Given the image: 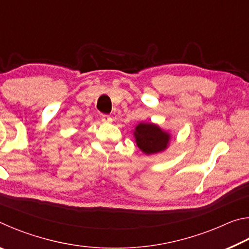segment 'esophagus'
<instances>
[{"label":"esophagus","instance_id":"obj_1","mask_svg":"<svg viewBox=\"0 0 249 249\" xmlns=\"http://www.w3.org/2000/svg\"><path fill=\"white\" fill-rule=\"evenodd\" d=\"M101 119H102L103 122H107V123H109V122L113 121V119L109 115H102V117H101Z\"/></svg>","mask_w":249,"mask_h":249}]
</instances>
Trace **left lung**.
<instances>
[{
	"mask_svg": "<svg viewBox=\"0 0 249 249\" xmlns=\"http://www.w3.org/2000/svg\"><path fill=\"white\" fill-rule=\"evenodd\" d=\"M134 135L137 146L147 155L156 154L166 149L168 142L170 140L169 134L163 132L155 124H138Z\"/></svg>",
	"mask_w": 249,
	"mask_h": 249,
	"instance_id": "1",
	"label": "left lung"
}]
</instances>
